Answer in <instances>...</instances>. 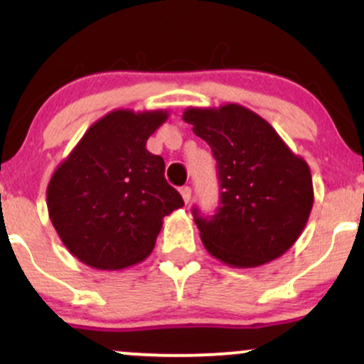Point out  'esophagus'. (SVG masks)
I'll return each instance as SVG.
<instances>
[{
    "label": "esophagus",
    "instance_id": "obj_1",
    "mask_svg": "<svg viewBox=\"0 0 364 364\" xmlns=\"http://www.w3.org/2000/svg\"><path fill=\"white\" fill-rule=\"evenodd\" d=\"M179 193H181L183 200H185V203H188L191 200V188L190 186H183L181 190H179Z\"/></svg>",
    "mask_w": 364,
    "mask_h": 364
}]
</instances>
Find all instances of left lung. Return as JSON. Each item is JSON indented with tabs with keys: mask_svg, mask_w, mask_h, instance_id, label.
Instances as JSON below:
<instances>
[{
	"mask_svg": "<svg viewBox=\"0 0 364 364\" xmlns=\"http://www.w3.org/2000/svg\"><path fill=\"white\" fill-rule=\"evenodd\" d=\"M183 119L210 145L220 195L210 217L193 207L207 252L237 269L263 265L296 243L313 207L311 173L265 119L240 104L188 107Z\"/></svg>",
	"mask_w": 364,
	"mask_h": 364,
	"instance_id": "8db88e82",
	"label": "left lung"
}]
</instances>
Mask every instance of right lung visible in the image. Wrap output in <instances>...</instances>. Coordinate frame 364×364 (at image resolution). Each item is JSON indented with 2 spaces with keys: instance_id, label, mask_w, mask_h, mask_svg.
Returning <instances> with one entry per match:
<instances>
[{
  "instance_id": "1",
  "label": "right lung",
  "mask_w": 364,
  "mask_h": 364,
  "mask_svg": "<svg viewBox=\"0 0 364 364\" xmlns=\"http://www.w3.org/2000/svg\"><path fill=\"white\" fill-rule=\"evenodd\" d=\"M168 111H111L87 129L48 185L49 219L73 257L119 270L149 257L162 219L185 205L147 140Z\"/></svg>"
}]
</instances>
